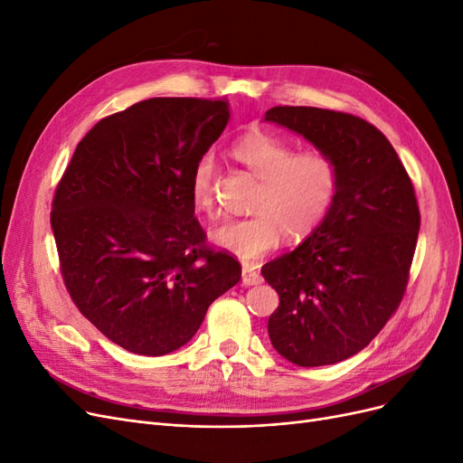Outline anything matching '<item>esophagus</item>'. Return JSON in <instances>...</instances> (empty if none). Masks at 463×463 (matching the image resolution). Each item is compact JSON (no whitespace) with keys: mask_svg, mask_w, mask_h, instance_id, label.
I'll return each instance as SVG.
<instances>
[{"mask_svg":"<svg viewBox=\"0 0 463 463\" xmlns=\"http://www.w3.org/2000/svg\"><path fill=\"white\" fill-rule=\"evenodd\" d=\"M241 279H243V286H257L262 282V276L250 269L249 264H243V272H241Z\"/></svg>","mask_w":463,"mask_h":463,"instance_id":"1","label":"esophagus"}]
</instances>
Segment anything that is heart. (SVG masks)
<instances>
[{
	"label": "heart",
	"mask_w": 463,
	"mask_h": 463,
	"mask_svg": "<svg viewBox=\"0 0 463 463\" xmlns=\"http://www.w3.org/2000/svg\"><path fill=\"white\" fill-rule=\"evenodd\" d=\"M233 158L260 184L250 218L228 220L210 232V240L235 257L253 262L274 250L282 237L301 241L325 218L340 189V170L320 150L296 154L278 137L264 131L245 133L232 148ZM214 162L210 154L197 162L191 179V197L203 213H213Z\"/></svg>",
	"instance_id": "obj_1"
}]
</instances>
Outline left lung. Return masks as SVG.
<instances>
[{"label":"left lung","instance_id":"8db88e82","mask_svg":"<svg viewBox=\"0 0 463 463\" xmlns=\"http://www.w3.org/2000/svg\"><path fill=\"white\" fill-rule=\"evenodd\" d=\"M264 121L305 137L340 170L325 222L260 270L279 296L269 318L276 352L299 367L334 365L367 347L403 299L421 226L413 184L388 138L357 116L276 106Z\"/></svg>","mask_w":463,"mask_h":463}]
</instances>
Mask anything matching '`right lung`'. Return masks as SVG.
Wrapping results in <instances>:
<instances>
[{
  "label": "right lung",
  "mask_w": 463,
  "mask_h": 463,
  "mask_svg": "<svg viewBox=\"0 0 463 463\" xmlns=\"http://www.w3.org/2000/svg\"><path fill=\"white\" fill-rule=\"evenodd\" d=\"M230 121L228 100L150 98L98 121L52 203L65 288L106 338L158 357L185 345L241 278L194 218L191 179Z\"/></svg>",
  "instance_id": "add662e5"
}]
</instances>
